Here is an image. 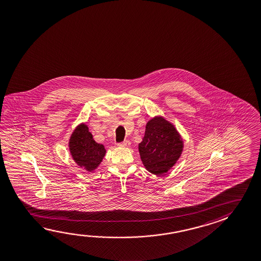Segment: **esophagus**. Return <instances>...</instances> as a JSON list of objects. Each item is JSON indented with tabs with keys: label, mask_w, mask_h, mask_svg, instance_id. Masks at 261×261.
I'll list each match as a JSON object with an SVG mask.
<instances>
[{
	"label": "esophagus",
	"mask_w": 261,
	"mask_h": 261,
	"mask_svg": "<svg viewBox=\"0 0 261 261\" xmlns=\"http://www.w3.org/2000/svg\"><path fill=\"white\" fill-rule=\"evenodd\" d=\"M131 145V143L128 140H125V141L122 142V143H119L118 144V146H121V147H129Z\"/></svg>",
	"instance_id": "obj_1"
}]
</instances>
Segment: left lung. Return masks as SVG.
I'll return each mask as SVG.
<instances>
[{"instance_id": "1", "label": "left lung", "mask_w": 261, "mask_h": 261, "mask_svg": "<svg viewBox=\"0 0 261 261\" xmlns=\"http://www.w3.org/2000/svg\"><path fill=\"white\" fill-rule=\"evenodd\" d=\"M183 148L179 133L163 116H154L146 123L145 137L138 145L145 169L156 175H164L175 166Z\"/></svg>"}]
</instances>
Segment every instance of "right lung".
<instances>
[{
	"instance_id": "1",
	"label": "right lung",
	"mask_w": 261,
	"mask_h": 261,
	"mask_svg": "<svg viewBox=\"0 0 261 261\" xmlns=\"http://www.w3.org/2000/svg\"><path fill=\"white\" fill-rule=\"evenodd\" d=\"M69 150L74 162L86 171L93 172L103 161L107 150L94 141L86 124L77 125L69 139Z\"/></svg>"
}]
</instances>
